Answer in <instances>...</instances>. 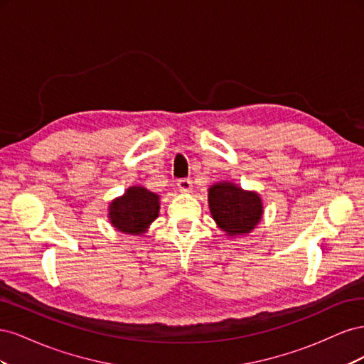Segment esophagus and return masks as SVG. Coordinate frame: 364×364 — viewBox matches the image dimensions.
<instances>
[{
	"instance_id": "34e87169",
	"label": "esophagus",
	"mask_w": 364,
	"mask_h": 364,
	"mask_svg": "<svg viewBox=\"0 0 364 364\" xmlns=\"http://www.w3.org/2000/svg\"><path fill=\"white\" fill-rule=\"evenodd\" d=\"M191 186H193V182H191L190 178H182V179L178 181V188H179V191H182V193L191 191Z\"/></svg>"
}]
</instances>
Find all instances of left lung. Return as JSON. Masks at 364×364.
Segmentation results:
<instances>
[{
	"label": "left lung",
	"mask_w": 364,
	"mask_h": 364,
	"mask_svg": "<svg viewBox=\"0 0 364 364\" xmlns=\"http://www.w3.org/2000/svg\"><path fill=\"white\" fill-rule=\"evenodd\" d=\"M208 202L217 226L229 237L252 232L264 213L258 193L245 191L230 182L213 185L208 191Z\"/></svg>",
	"instance_id": "obj_1"
}]
</instances>
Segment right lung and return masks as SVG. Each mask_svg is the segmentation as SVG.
<instances>
[{"label": "right lung", "instance_id": "right-lung-1", "mask_svg": "<svg viewBox=\"0 0 364 364\" xmlns=\"http://www.w3.org/2000/svg\"><path fill=\"white\" fill-rule=\"evenodd\" d=\"M159 215V196L144 186H130L109 205V220L119 232L141 235Z\"/></svg>", "mask_w": 364, "mask_h": 364}]
</instances>
